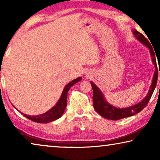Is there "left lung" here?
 <instances>
[{"label":"left lung","instance_id":"obj_1","mask_svg":"<svg viewBox=\"0 0 160 160\" xmlns=\"http://www.w3.org/2000/svg\"><path fill=\"white\" fill-rule=\"evenodd\" d=\"M132 32L138 40H139L143 44H144L146 47H147L148 49H149L151 56H152V62L154 63L155 68L156 69H155L154 76H153L152 85H151L149 91H148L146 98H144L142 101L138 102V104L133 105V106L128 107V108H118L117 107L111 106V104H109L108 102L105 100L103 95H102V93L101 92V91L100 90L99 88H98L93 82H90L92 87L93 89L92 100L94 108H95V110L97 111L100 116H102V117L110 120H119L123 119V118L131 117V116L138 113L140 111L143 110V109L146 106V105L148 104L153 92H154L155 87L157 86L159 73L160 75V71L159 72L158 70H157L156 58H155V54L156 53H154V49H153V47H152V45H151L149 41L144 37L143 34L139 32L138 31H137V30H133Z\"/></svg>","mask_w":160,"mask_h":160}]
</instances>
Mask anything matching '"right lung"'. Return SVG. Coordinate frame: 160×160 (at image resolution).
<instances>
[{"label":"right lung","instance_id":"obj_1","mask_svg":"<svg viewBox=\"0 0 160 160\" xmlns=\"http://www.w3.org/2000/svg\"><path fill=\"white\" fill-rule=\"evenodd\" d=\"M81 80H82V77H78L68 83V84L65 87L64 89H63L61 97L60 98V100H58V102H57L56 106H54L53 108L50 109L49 111H48L47 112L41 115L34 116V117H32V116H29L27 114H24V113L21 112L20 113L24 115V117H25L26 118H28V119H29L32 122H38V123H49L50 122L54 121V120L59 119V118L62 115V113H64L65 109L66 108L68 92L69 91L70 88H71L73 84H76V83L78 82Z\"/></svg>","mask_w":160,"mask_h":160}]
</instances>
